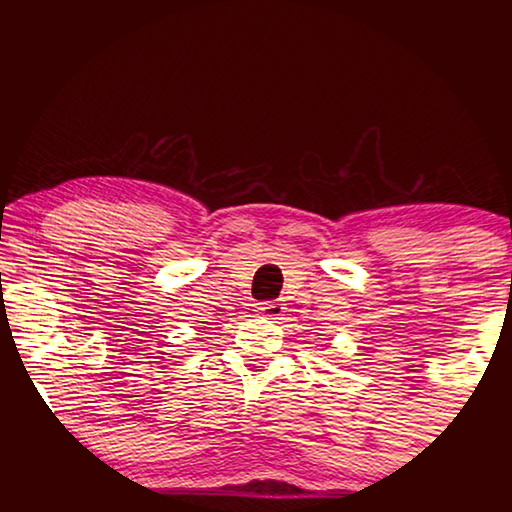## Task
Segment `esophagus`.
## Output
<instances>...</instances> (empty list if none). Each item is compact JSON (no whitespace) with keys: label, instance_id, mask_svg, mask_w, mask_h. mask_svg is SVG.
Segmentation results:
<instances>
[{"label":"esophagus","instance_id":"34e87169","mask_svg":"<svg viewBox=\"0 0 512 512\" xmlns=\"http://www.w3.org/2000/svg\"><path fill=\"white\" fill-rule=\"evenodd\" d=\"M284 302H280V300H271V302H262V305H259V311H262L264 316H268V318H280L282 314H284Z\"/></svg>","mask_w":512,"mask_h":512}]
</instances>
